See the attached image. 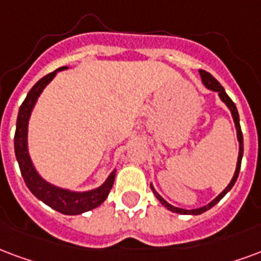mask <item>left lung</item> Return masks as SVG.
Here are the masks:
<instances>
[{"label": "left lung", "instance_id": "obj_1", "mask_svg": "<svg viewBox=\"0 0 261 261\" xmlns=\"http://www.w3.org/2000/svg\"><path fill=\"white\" fill-rule=\"evenodd\" d=\"M199 74L200 77H202V83H203L204 86H206V88H209V90H212V91H216L219 92V96L220 99L225 103V105L228 106V109L231 111V115H232V119H233V123H235V128H237V137H238V142H239V155H238V162H237V169H235V173H233V177L232 179H231V182H229L228 185H227V188L221 192V194L216 198V199H213L212 202H210L209 204H206V206H203V207H199V209H192V210H185V209H181V207H175V206H173V204H170L169 202H166L162 196H160L158 192L155 191V188H153V185L150 184V188H152V192L155 194V196L158 198V200H159L160 203L165 206L166 209H169L170 212H174V213H179V214H194V216H196V214H202L204 213L206 210H209L213 207L214 204H217L220 202V200L223 199L224 196H225V194L228 192L231 188L233 187V184H235V181H237V178H238L239 175V170H241V162H242V156H244V137H242V131H241V124H239V115H238V111H237V106H235V103H233L232 101H231V98H229L228 95H227V92H225V90L223 88V86L220 84L216 79H214L210 73H207V71L204 70H199Z\"/></svg>", "mask_w": 261, "mask_h": 261}]
</instances>
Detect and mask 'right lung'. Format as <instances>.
<instances>
[{
    "mask_svg": "<svg viewBox=\"0 0 261 261\" xmlns=\"http://www.w3.org/2000/svg\"><path fill=\"white\" fill-rule=\"evenodd\" d=\"M67 66L59 67L55 71H52L47 76H44L41 80H38L33 88L29 91L26 99L19 108L16 120V131H15V155L16 160L20 167V173L24 179V182L28 185V188L32 191V194L42 200L44 203L48 204L49 207L57 210L62 214H82L84 212L92 210L98 207L99 204L103 203L108 195L111 192L113 182H115L116 170H113L109 177L101 187H98L95 190L84 191V192H74V191L63 190L59 187L49 184L41 175L38 174L36 167L33 166V162L29 155L28 148V127L29 119L32 115V111L38 96L42 92V90L49 84L54 77L57 76L58 71L65 70Z\"/></svg>",
    "mask_w": 261,
    "mask_h": 261,
    "instance_id": "add662e5",
    "label": "right lung"
}]
</instances>
